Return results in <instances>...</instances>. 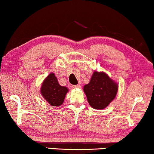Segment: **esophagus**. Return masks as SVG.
<instances>
[{
  "label": "esophagus",
  "mask_w": 154,
  "mask_h": 154,
  "mask_svg": "<svg viewBox=\"0 0 154 154\" xmlns=\"http://www.w3.org/2000/svg\"><path fill=\"white\" fill-rule=\"evenodd\" d=\"M72 88H81V85L79 84L74 85H72Z\"/></svg>",
  "instance_id": "obj_1"
}]
</instances>
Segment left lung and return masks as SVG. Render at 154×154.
Masks as SVG:
<instances>
[{
  "instance_id": "8db88e82",
  "label": "left lung",
  "mask_w": 154,
  "mask_h": 154,
  "mask_svg": "<svg viewBox=\"0 0 154 154\" xmlns=\"http://www.w3.org/2000/svg\"><path fill=\"white\" fill-rule=\"evenodd\" d=\"M118 86L105 72L95 71L88 84L83 87L90 105L96 109L106 107L116 97Z\"/></svg>"
}]
</instances>
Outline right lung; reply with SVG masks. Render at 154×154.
Listing matches in <instances>:
<instances>
[{
	"label": "right lung",
	"mask_w": 154,
	"mask_h": 154,
	"mask_svg": "<svg viewBox=\"0 0 154 154\" xmlns=\"http://www.w3.org/2000/svg\"><path fill=\"white\" fill-rule=\"evenodd\" d=\"M67 92L68 88L59 84L54 73L48 75L41 88V93L44 98L54 106H58L63 103Z\"/></svg>",
	"instance_id": "1"
}]
</instances>
